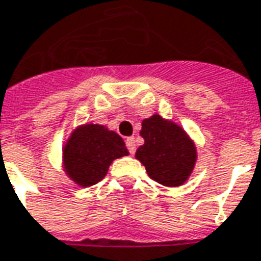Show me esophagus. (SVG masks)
Wrapping results in <instances>:
<instances>
[{"mask_svg": "<svg viewBox=\"0 0 261 261\" xmlns=\"http://www.w3.org/2000/svg\"><path fill=\"white\" fill-rule=\"evenodd\" d=\"M126 146L127 149H128V152H130L131 154H134L135 149H137V144H135L134 137H128V138L126 139Z\"/></svg>", "mask_w": 261, "mask_h": 261, "instance_id": "34e87169", "label": "esophagus"}]
</instances>
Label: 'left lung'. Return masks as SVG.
Segmentation results:
<instances>
[{
  "instance_id": "obj_1",
  "label": "left lung",
  "mask_w": 261,
  "mask_h": 261,
  "mask_svg": "<svg viewBox=\"0 0 261 261\" xmlns=\"http://www.w3.org/2000/svg\"><path fill=\"white\" fill-rule=\"evenodd\" d=\"M141 137L145 144L135 157L153 180L166 186H179L188 179L196 163V148L180 127L162 116L145 119Z\"/></svg>"
}]
</instances>
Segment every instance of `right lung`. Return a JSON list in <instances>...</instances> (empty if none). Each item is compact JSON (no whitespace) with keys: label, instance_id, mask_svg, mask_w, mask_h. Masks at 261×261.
Wrapping results in <instances>:
<instances>
[{"label":"right lung","instance_id":"1","mask_svg":"<svg viewBox=\"0 0 261 261\" xmlns=\"http://www.w3.org/2000/svg\"><path fill=\"white\" fill-rule=\"evenodd\" d=\"M127 154L120 135L99 124H86L79 127L65 145V171L77 185L91 186L104 179L115 159Z\"/></svg>","mask_w":261,"mask_h":261}]
</instances>
